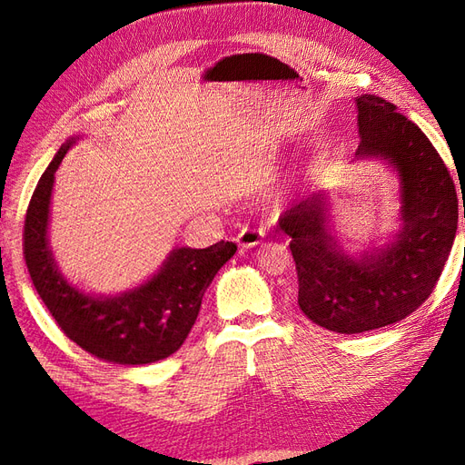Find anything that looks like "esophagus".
<instances>
[{
    "label": "esophagus",
    "instance_id": "obj_1",
    "mask_svg": "<svg viewBox=\"0 0 465 465\" xmlns=\"http://www.w3.org/2000/svg\"><path fill=\"white\" fill-rule=\"evenodd\" d=\"M263 238V231L262 229H242L236 236V242L241 248H254L258 244H262Z\"/></svg>",
    "mask_w": 465,
    "mask_h": 465
}]
</instances>
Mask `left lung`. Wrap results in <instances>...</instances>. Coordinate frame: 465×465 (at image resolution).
I'll return each mask as SVG.
<instances>
[{
  "label": "left lung",
  "mask_w": 465,
  "mask_h": 465,
  "mask_svg": "<svg viewBox=\"0 0 465 465\" xmlns=\"http://www.w3.org/2000/svg\"><path fill=\"white\" fill-rule=\"evenodd\" d=\"M355 104V161H380L398 176L400 229L384 244L349 252L333 231L326 190L306 195L279 223L291 236L301 311L337 333L378 330L415 312L439 281L458 229L454 182L429 137L384 98L361 94Z\"/></svg>",
  "instance_id": "obj_1"
}]
</instances>
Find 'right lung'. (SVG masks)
<instances>
[{
  "label": "right lung",
  "mask_w": 465,
  "mask_h": 465,
  "mask_svg": "<svg viewBox=\"0 0 465 465\" xmlns=\"http://www.w3.org/2000/svg\"><path fill=\"white\" fill-rule=\"evenodd\" d=\"M79 135L69 137L40 176L25 219V262L54 320L83 351L114 364L157 362L180 349L200 314L203 294L236 252L234 242L176 246L142 283L118 294L85 292L55 262L48 227L55 171Z\"/></svg>",
  "instance_id": "1"
}]
</instances>
